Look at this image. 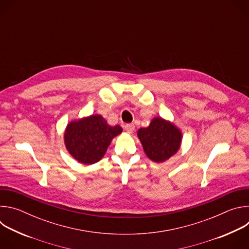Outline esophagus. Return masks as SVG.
<instances>
[{
  "mask_svg": "<svg viewBox=\"0 0 249 249\" xmlns=\"http://www.w3.org/2000/svg\"><path fill=\"white\" fill-rule=\"evenodd\" d=\"M124 128H125V130H126L128 133L132 134V133L134 132V130H135V125H134V124H126V125L124 126Z\"/></svg>",
  "mask_w": 249,
  "mask_h": 249,
  "instance_id": "esophagus-1",
  "label": "esophagus"
}]
</instances>
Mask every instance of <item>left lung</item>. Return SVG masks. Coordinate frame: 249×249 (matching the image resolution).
<instances>
[{
    "instance_id": "1",
    "label": "left lung",
    "mask_w": 249,
    "mask_h": 249,
    "mask_svg": "<svg viewBox=\"0 0 249 249\" xmlns=\"http://www.w3.org/2000/svg\"><path fill=\"white\" fill-rule=\"evenodd\" d=\"M138 138L147 157L156 162H163L179 150L182 134L173 123L155 117L149 127L138 130Z\"/></svg>"
}]
</instances>
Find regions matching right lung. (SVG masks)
I'll use <instances>...</instances> for the list:
<instances>
[{"label": "right lung", "instance_id": "add662e5", "mask_svg": "<svg viewBox=\"0 0 249 249\" xmlns=\"http://www.w3.org/2000/svg\"><path fill=\"white\" fill-rule=\"evenodd\" d=\"M119 125L110 126L101 115H90L67 125L65 145L75 160L84 164L99 161L114 137L121 134Z\"/></svg>", "mask_w": 249, "mask_h": 249}]
</instances>
